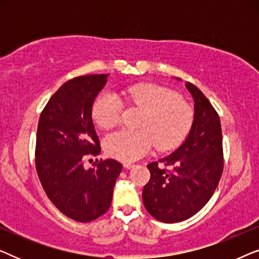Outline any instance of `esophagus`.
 I'll return each mask as SVG.
<instances>
[{
  "instance_id": "esophagus-1",
  "label": "esophagus",
  "mask_w": 259,
  "mask_h": 259,
  "mask_svg": "<svg viewBox=\"0 0 259 259\" xmlns=\"http://www.w3.org/2000/svg\"><path fill=\"white\" fill-rule=\"evenodd\" d=\"M133 166H134L133 162H123V167L127 168V169L131 168V167H133Z\"/></svg>"
}]
</instances>
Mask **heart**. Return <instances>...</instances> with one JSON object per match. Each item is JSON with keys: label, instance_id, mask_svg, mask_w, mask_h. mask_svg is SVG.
<instances>
[{"label": "heart", "instance_id": "b5f03b06", "mask_svg": "<svg viewBox=\"0 0 259 259\" xmlns=\"http://www.w3.org/2000/svg\"><path fill=\"white\" fill-rule=\"evenodd\" d=\"M127 100L144 109L143 130H118L104 139L106 153L122 161L137 160L152 150H169L182 143L193 122V109L175 92L154 83H140L125 92ZM121 102L115 94L104 93L93 106V119L101 128L119 122Z\"/></svg>", "mask_w": 259, "mask_h": 259}]
</instances>
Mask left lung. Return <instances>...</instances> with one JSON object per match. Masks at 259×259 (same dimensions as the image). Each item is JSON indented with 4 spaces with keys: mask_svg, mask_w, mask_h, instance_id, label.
<instances>
[{
    "mask_svg": "<svg viewBox=\"0 0 259 259\" xmlns=\"http://www.w3.org/2000/svg\"><path fill=\"white\" fill-rule=\"evenodd\" d=\"M185 87L194 102L192 126L184 143L158 160L171 166V171L159 167L157 161L147 165L151 179L143 190L148 213L164 223L183 222L203 208L218 185L224 165L217 112L199 88L191 82Z\"/></svg>",
    "mask_w": 259,
    "mask_h": 259,
    "instance_id": "left-lung-1",
    "label": "left lung"
}]
</instances>
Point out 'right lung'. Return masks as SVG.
<instances>
[{"label":"right lung","instance_id":"obj_1","mask_svg":"<svg viewBox=\"0 0 259 259\" xmlns=\"http://www.w3.org/2000/svg\"><path fill=\"white\" fill-rule=\"evenodd\" d=\"M107 77L93 74L67 81L49 99L38 120L35 162L42 187L63 214L81 223L107 212L122 169L114 159L83 167L87 155L101 151L92 105Z\"/></svg>","mask_w":259,"mask_h":259}]
</instances>
